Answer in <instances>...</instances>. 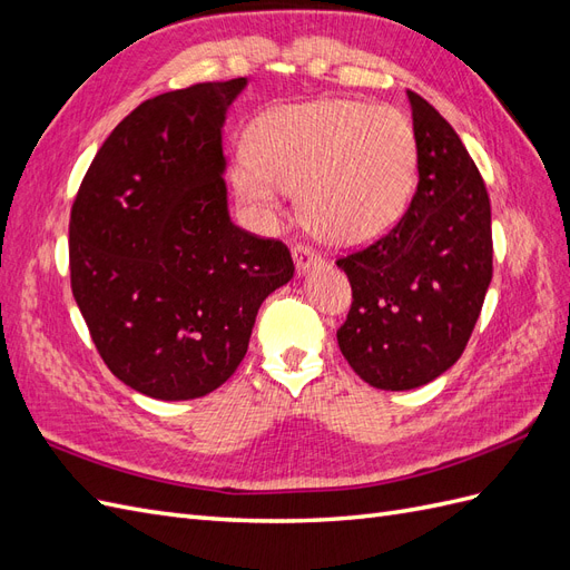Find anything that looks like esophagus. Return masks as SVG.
<instances>
[{"label":"esophagus","instance_id":"esophagus-1","mask_svg":"<svg viewBox=\"0 0 570 570\" xmlns=\"http://www.w3.org/2000/svg\"><path fill=\"white\" fill-rule=\"evenodd\" d=\"M292 258H295V266H297L299 273L312 271V268H316L321 264V256L312 247H306V245H295V247H292Z\"/></svg>","mask_w":570,"mask_h":570}]
</instances>
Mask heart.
<instances>
[{"instance_id":"1","label":"heart","mask_w":570,"mask_h":570,"mask_svg":"<svg viewBox=\"0 0 570 570\" xmlns=\"http://www.w3.org/2000/svg\"><path fill=\"white\" fill-rule=\"evenodd\" d=\"M416 135L394 109L321 99L264 114L249 159L233 166L237 195L266 214L281 189L299 193L306 228L331 245H366L402 218L416 183Z\"/></svg>"}]
</instances>
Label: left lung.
Wrapping results in <instances>:
<instances>
[{
    "mask_svg": "<svg viewBox=\"0 0 570 570\" xmlns=\"http://www.w3.org/2000/svg\"><path fill=\"white\" fill-rule=\"evenodd\" d=\"M419 187L406 214L373 245L337 258L352 306L337 344L377 390H413L452 368L492 281L490 197L440 111L406 92Z\"/></svg>",
    "mask_w": 570,
    "mask_h": 570,
    "instance_id": "obj_1",
    "label": "left lung"
}]
</instances>
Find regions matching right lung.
Instances as JSON below:
<instances>
[{
    "label": "right lung",
    "mask_w": 570,
    "mask_h": 570,
    "mask_svg": "<svg viewBox=\"0 0 570 570\" xmlns=\"http://www.w3.org/2000/svg\"><path fill=\"white\" fill-rule=\"evenodd\" d=\"M247 78L142 101L99 147L68 226L71 289L99 356L154 400H197L245 358L292 275L281 239L228 214L220 130Z\"/></svg>",
    "instance_id": "1"
}]
</instances>
